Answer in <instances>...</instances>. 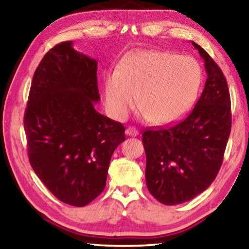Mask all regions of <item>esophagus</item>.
I'll return each mask as SVG.
<instances>
[{
	"label": "esophagus",
	"instance_id": "34e87169",
	"mask_svg": "<svg viewBox=\"0 0 249 249\" xmlns=\"http://www.w3.org/2000/svg\"><path fill=\"white\" fill-rule=\"evenodd\" d=\"M125 133H126V135H127V136H137V135L140 134V132H138V130L135 128V127L126 128Z\"/></svg>",
	"mask_w": 249,
	"mask_h": 249
}]
</instances>
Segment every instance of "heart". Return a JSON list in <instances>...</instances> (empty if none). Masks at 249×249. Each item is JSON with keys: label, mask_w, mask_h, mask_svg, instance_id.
Masks as SVG:
<instances>
[{"label": "heart", "mask_w": 249, "mask_h": 249, "mask_svg": "<svg viewBox=\"0 0 249 249\" xmlns=\"http://www.w3.org/2000/svg\"><path fill=\"white\" fill-rule=\"evenodd\" d=\"M202 68L190 56L140 50L126 56L119 73L104 82L105 104L109 114L124 121L140 101V108L151 123L168 125L184 116L199 93Z\"/></svg>", "instance_id": "obj_1"}]
</instances>
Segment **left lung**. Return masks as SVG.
<instances>
[{"mask_svg":"<svg viewBox=\"0 0 249 249\" xmlns=\"http://www.w3.org/2000/svg\"><path fill=\"white\" fill-rule=\"evenodd\" d=\"M191 43L203 59L208 74L199 101L179 124L142 134L147 188L166 205L190 201L210 187L221 168L231 133L226 79L209 53Z\"/></svg>","mask_w":249,"mask_h":249,"instance_id":"left-lung-1","label":"left lung"}]
</instances>
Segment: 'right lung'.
<instances>
[{
	"instance_id": "add662e5",
	"label": "right lung",
	"mask_w": 249,
	"mask_h": 249,
	"mask_svg": "<svg viewBox=\"0 0 249 249\" xmlns=\"http://www.w3.org/2000/svg\"><path fill=\"white\" fill-rule=\"evenodd\" d=\"M72 46H54L37 67L24 128L29 162L41 182L64 203L84 206L104 190L125 127L95 109L98 61Z\"/></svg>"
}]
</instances>
